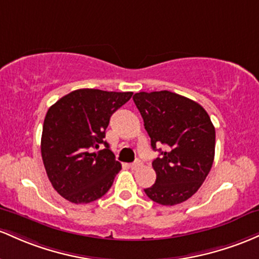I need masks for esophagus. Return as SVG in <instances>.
I'll use <instances>...</instances> for the list:
<instances>
[{"label": "esophagus", "mask_w": 259, "mask_h": 259, "mask_svg": "<svg viewBox=\"0 0 259 259\" xmlns=\"http://www.w3.org/2000/svg\"><path fill=\"white\" fill-rule=\"evenodd\" d=\"M141 166H142V161L141 160H137V161L132 162V164L130 165V167L132 168V170H137V168H139Z\"/></svg>", "instance_id": "34e87169"}]
</instances>
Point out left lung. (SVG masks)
<instances>
[{
  "instance_id": "8db88e82",
  "label": "left lung",
  "mask_w": 259,
  "mask_h": 259,
  "mask_svg": "<svg viewBox=\"0 0 259 259\" xmlns=\"http://www.w3.org/2000/svg\"><path fill=\"white\" fill-rule=\"evenodd\" d=\"M133 101L144 121L154 150L155 184L144 192L161 205L185 202L198 191L215 153V128L196 101L168 91L136 93ZM164 144V151L156 144Z\"/></svg>"
}]
</instances>
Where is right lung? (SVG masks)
Instances as JSON below:
<instances>
[{"label":"right lung","instance_id":"1","mask_svg":"<svg viewBox=\"0 0 259 259\" xmlns=\"http://www.w3.org/2000/svg\"><path fill=\"white\" fill-rule=\"evenodd\" d=\"M132 94L78 89L48 110L41 156L52 187L65 199L84 204L101 198L110 190L121 164L104 141L105 131L111 115ZM100 144L106 149L93 153Z\"/></svg>","mask_w":259,"mask_h":259}]
</instances>
